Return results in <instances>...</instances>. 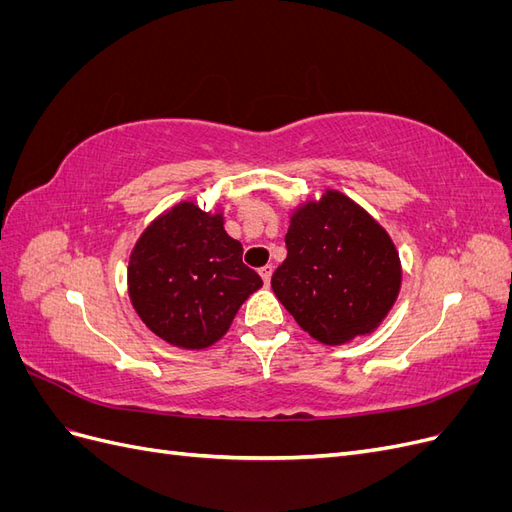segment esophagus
I'll return each instance as SVG.
<instances>
[{"label": "esophagus", "instance_id": "34e87169", "mask_svg": "<svg viewBox=\"0 0 512 512\" xmlns=\"http://www.w3.org/2000/svg\"><path fill=\"white\" fill-rule=\"evenodd\" d=\"M260 277H262V282L265 284H269L271 282V273H273V267L271 265H265V267H260Z\"/></svg>", "mask_w": 512, "mask_h": 512}]
</instances>
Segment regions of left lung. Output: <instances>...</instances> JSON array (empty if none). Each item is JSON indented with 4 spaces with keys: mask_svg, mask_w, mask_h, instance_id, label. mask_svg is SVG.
<instances>
[{
    "mask_svg": "<svg viewBox=\"0 0 512 512\" xmlns=\"http://www.w3.org/2000/svg\"><path fill=\"white\" fill-rule=\"evenodd\" d=\"M275 297L329 346L374 331L401 286L399 254L386 230L344 194L327 190L292 213Z\"/></svg>",
    "mask_w": 512,
    "mask_h": 512,
    "instance_id": "8db88e82",
    "label": "left lung"
}]
</instances>
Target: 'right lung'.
<instances>
[{"label": "right lung", "mask_w": 512, "mask_h": 512, "mask_svg": "<svg viewBox=\"0 0 512 512\" xmlns=\"http://www.w3.org/2000/svg\"><path fill=\"white\" fill-rule=\"evenodd\" d=\"M226 235L222 213L194 203L166 211L136 241L128 290L136 314L164 342L200 350L228 331L241 303L262 286Z\"/></svg>", "instance_id": "1"}]
</instances>
